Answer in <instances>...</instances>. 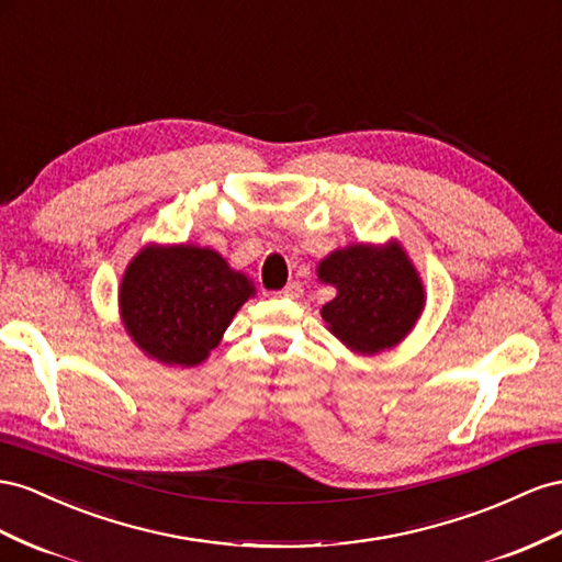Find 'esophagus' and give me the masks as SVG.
<instances>
[{
  "label": "esophagus",
  "instance_id": "obj_1",
  "mask_svg": "<svg viewBox=\"0 0 562 562\" xmlns=\"http://www.w3.org/2000/svg\"><path fill=\"white\" fill-rule=\"evenodd\" d=\"M279 297H285V300H297L300 295H302V283H297V281H293V283H288L283 291H279L277 293Z\"/></svg>",
  "mask_w": 562,
  "mask_h": 562
}]
</instances>
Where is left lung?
<instances>
[{
    "label": "left lung",
    "mask_w": 562,
    "mask_h": 562,
    "mask_svg": "<svg viewBox=\"0 0 562 562\" xmlns=\"http://www.w3.org/2000/svg\"><path fill=\"white\" fill-rule=\"evenodd\" d=\"M316 277L336 288V297L322 307L326 328L359 355L400 345L426 310V285L397 238L333 250Z\"/></svg>",
    "instance_id": "left-lung-1"
}]
</instances>
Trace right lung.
I'll return each instance as SVG.
<instances>
[{"instance_id": "obj_1", "label": "right lung", "mask_w": 562, "mask_h": 562, "mask_svg": "<svg viewBox=\"0 0 562 562\" xmlns=\"http://www.w3.org/2000/svg\"><path fill=\"white\" fill-rule=\"evenodd\" d=\"M255 285L224 257L193 244H148L136 252L117 291L130 340L162 367L191 369L220 345Z\"/></svg>"}]
</instances>
